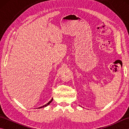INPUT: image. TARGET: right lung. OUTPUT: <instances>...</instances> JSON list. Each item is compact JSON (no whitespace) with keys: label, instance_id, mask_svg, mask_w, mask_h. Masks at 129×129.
I'll return each instance as SVG.
<instances>
[{"label":"right lung","instance_id":"right-lung-1","mask_svg":"<svg viewBox=\"0 0 129 129\" xmlns=\"http://www.w3.org/2000/svg\"><path fill=\"white\" fill-rule=\"evenodd\" d=\"M53 101V99H51L50 101H49V103H48L47 104H45V105H43V106H41V107H40V108H38V109H40V108H44V107H45V106H48V105H49V104H50L51 103V101Z\"/></svg>","mask_w":129,"mask_h":129}]
</instances>
